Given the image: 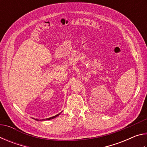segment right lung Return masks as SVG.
<instances>
[{
  "mask_svg": "<svg viewBox=\"0 0 147 147\" xmlns=\"http://www.w3.org/2000/svg\"><path fill=\"white\" fill-rule=\"evenodd\" d=\"M59 114L60 113H59V114H58V115H55V116H54V117H50V118H48V119H43V120H50V119H54V118H55V117H56L57 116H58ZM36 121H39V119H36Z\"/></svg>",
  "mask_w": 147,
  "mask_h": 147,
  "instance_id": "obj_1",
  "label": "right lung"
}]
</instances>
